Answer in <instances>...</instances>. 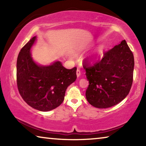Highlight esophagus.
<instances>
[{
	"mask_svg": "<svg viewBox=\"0 0 146 146\" xmlns=\"http://www.w3.org/2000/svg\"><path fill=\"white\" fill-rule=\"evenodd\" d=\"M76 76H78L80 75V74H81V72H80V69H78V68H77V70H76Z\"/></svg>",
	"mask_w": 146,
	"mask_h": 146,
	"instance_id": "esophagus-1",
	"label": "esophagus"
}]
</instances>
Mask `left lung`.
I'll return each mask as SVG.
<instances>
[{
	"instance_id": "1",
	"label": "left lung",
	"mask_w": 146,
	"mask_h": 146,
	"mask_svg": "<svg viewBox=\"0 0 146 146\" xmlns=\"http://www.w3.org/2000/svg\"><path fill=\"white\" fill-rule=\"evenodd\" d=\"M134 56L125 40L104 52L93 64L84 60L89 80L86 97L91 105L108 108L117 104L129 94L134 70Z\"/></svg>"
}]
</instances>
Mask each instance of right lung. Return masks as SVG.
<instances>
[{
    "label": "right lung",
    "instance_id": "obj_1",
    "mask_svg": "<svg viewBox=\"0 0 146 146\" xmlns=\"http://www.w3.org/2000/svg\"><path fill=\"white\" fill-rule=\"evenodd\" d=\"M35 40L33 36L19 54L17 84L20 95L29 106L48 111L62 103L66 89L76 79V68L68 70L58 61L48 66L37 65L30 53Z\"/></svg>",
    "mask_w": 146,
    "mask_h": 146
}]
</instances>
